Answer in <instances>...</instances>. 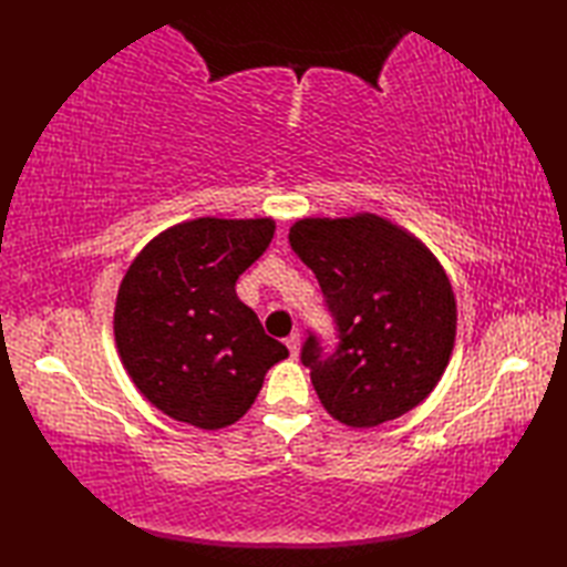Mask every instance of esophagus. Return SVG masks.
Wrapping results in <instances>:
<instances>
[{
	"label": "esophagus",
	"mask_w": 567,
	"mask_h": 567,
	"mask_svg": "<svg viewBox=\"0 0 567 567\" xmlns=\"http://www.w3.org/2000/svg\"><path fill=\"white\" fill-rule=\"evenodd\" d=\"M287 348H290L292 358H297L299 355V348H302V333L295 331V333L287 336Z\"/></svg>",
	"instance_id": "34e87169"
}]
</instances>
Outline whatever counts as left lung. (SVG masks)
I'll return each instance as SVG.
<instances>
[{
    "mask_svg": "<svg viewBox=\"0 0 567 567\" xmlns=\"http://www.w3.org/2000/svg\"><path fill=\"white\" fill-rule=\"evenodd\" d=\"M290 246L341 329L331 358L315 339L302 351L323 409L346 426L372 429L424 402L449 368L457 327L451 280L424 240L358 212L297 219Z\"/></svg>",
    "mask_w": 567,
    "mask_h": 567,
    "instance_id": "1",
    "label": "left lung"
}]
</instances>
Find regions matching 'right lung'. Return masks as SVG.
<instances>
[{
	"label": "right lung",
	"instance_id": "add662e5",
	"mask_svg": "<svg viewBox=\"0 0 567 567\" xmlns=\"http://www.w3.org/2000/svg\"><path fill=\"white\" fill-rule=\"evenodd\" d=\"M275 219H199L165 228L131 260L114 305V341L131 382L183 424L219 431L244 416L265 372L290 351L236 297Z\"/></svg>",
	"mask_w": 567,
	"mask_h": 567
}]
</instances>
